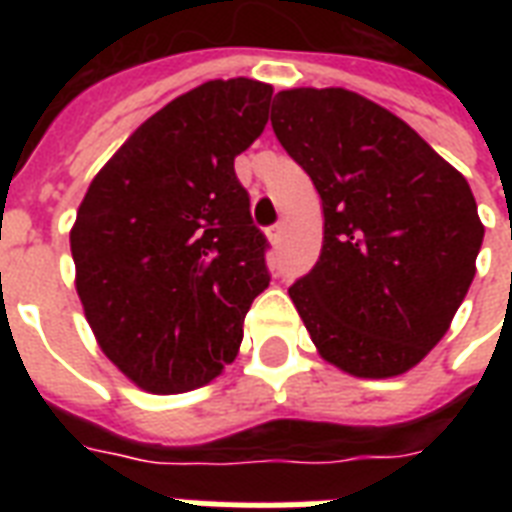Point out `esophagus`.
<instances>
[{
  "mask_svg": "<svg viewBox=\"0 0 512 512\" xmlns=\"http://www.w3.org/2000/svg\"><path fill=\"white\" fill-rule=\"evenodd\" d=\"M268 239H271L273 247H281V241H284V225L281 223L273 225L271 231H268Z\"/></svg>",
  "mask_w": 512,
  "mask_h": 512,
  "instance_id": "obj_1",
  "label": "esophagus"
}]
</instances>
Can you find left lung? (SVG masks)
Listing matches in <instances>:
<instances>
[{
	"mask_svg": "<svg viewBox=\"0 0 512 512\" xmlns=\"http://www.w3.org/2000/svg\"><path fill=\"white\" fill-rule=\"evenodd\" d=\"M271 124L324 207L319 263L289 287L313 345L356 377L409 372L476 276L484 225L468 180L404 119L342 87L279 92Z\"/></svg>",
	"mask_w": 512,
	"mask_h": 512,
	"instance_id": "8db88e82",
	"label": "left lung"
}]
</instances>
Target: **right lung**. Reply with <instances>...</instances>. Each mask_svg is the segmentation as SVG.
<instances>
[{
    "label": "right lung",
    "instance_id": "obj_1",
    "mask_svg": "<svg viewBox=\"0 0 512 512\" xmlns=\"http://www.w3.org/2000/svg\"><path fill=\"white\" fill-rule=\"evenodd\" d=\"M271 84L215 79L156 111L90 183L71 228L76 292L111 361L148 393L215 380L271 281L233 159L268 122Z\"/></svg>",
    "mask_w": 512,
    "mask_h": 512
}]
</instances>
